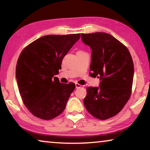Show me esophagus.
<instances>
[{"label": "esophagus", "instance_id": "obj_1", "mask_svg": "<svg viewBox=\"0 0 150 150\" xmlns=\"http://www.w3.org/2000/svg\"><path fill=\"white\" fill-rule=\"evenodd\" d=\"M81 87V85L80 84L75 83V88H76V89H78V88H80Z\"/></svg>", "mask_w": 150, "mask_h": 150}]
</instances>
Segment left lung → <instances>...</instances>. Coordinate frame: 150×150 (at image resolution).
<instances>
[{"label": "left lung", "mask_w": 150, "mask_h": 150, "mask_svg": "<svg viewBox=\"0 0 150 150\" xmlns=\"http://www.w3.org/2000/svg\"><path fill=\"white\" fill-rule=\"evenodd\" d=\"M82 41L91 49L89 73L101 80L99 87H87L83 103L91 115L104 120L120 112L129 100L134 67L129 51L106 33L81 34Z\"/></svg>", "instance_id": "1"}]
</instances>
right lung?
Here are the masks:
<instances>
[{"instance_id": "right-lung-1", "label": "right lung", "mask_w": 150, "mask_h": 150, "mask_svg": "<svg viewBox=\"0 0 150 150\" xmlns=\"http://www.w3.org/2000/svg\"><path fill=\"white\" fill-rule=\"evenodd\" d=\"M79 39L80 34L45 35L21 52L16 67V82L23 103L33 115L49 120L64 111L75 85L61 83L54 76Z\"/></svg>"}]
</instances>
